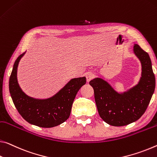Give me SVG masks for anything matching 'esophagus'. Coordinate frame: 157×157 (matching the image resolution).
Here are the masks:
<instances>
[{"label":"esophagus","mask_w":157,"mask_h":157,"mask_svg":"<svg viewBox=\"0 0 157 157\" xmlns=\"http://www.w3.org/2000/svg\"><path fill=\"white\" fill-rule=\"evenodd\" d=\"M86 82H89L92 79L94 78V74L93 73H91V72H88V73H86Z\"/></svg>","instance_id":"34e87169"}]
</instances>
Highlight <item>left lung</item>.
<instances>
[{"instance_id": "obj_1", "label": "left lung", "mask_w": 157, "mask_h": 157, "mask_svg": "<svg viewBox=\"0 0 157 157\" xmlns=\"http://www.w3.org/2000/svg\"><path fill=\"white\" fill-rule=\"evenodd\" d=\"M133 52L142 65L140 79L133 87L120 94L101 78L89 82L99 115L111 126H126L140 119L155 91V76L150 56L137 44H134Z\"/></svg>"}]
</instances>
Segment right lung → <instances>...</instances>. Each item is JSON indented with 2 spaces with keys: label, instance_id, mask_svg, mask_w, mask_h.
Listing matches in <instances>:
<instances>
[{
  "label": "right lung",
  "instance_id": "add662e5",
  "mask_svg": "<svg viewBox=\"0 0 157 157\" xmlns=\"http://www.w3.org/2000/svg\"><path fill=\"white\" fill-rule=\"evenodd\" d=\"M24 54L16 59L10 77L9 90L14 106L25 120L40 127L51 128L63 123L71 114L77 93L86 84V78L71 79L51 98L36 99L29 97L22 91L17 78V67Z\"/></svg>",
  "mask_w": 157,
  "mask_h": 157
}]
</instances>
